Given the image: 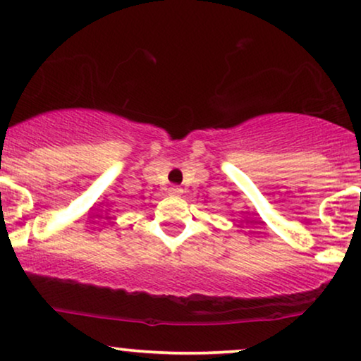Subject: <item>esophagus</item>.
I'll return each mask as SVG.
<instances>
[{"label": "esophagus", "instance_id": "obj_1", "mask_svg": "<svg viewBox=\"0 0 361 361\" xmlns=\"http://www.w3.org/2000/svg\"><path fill=\"white\" fill-rule=\"evenodd\" d=\"M182 192H184V190H182L179 185H172L171 189H169V195L177 197V195H182Z\"/></svg>", "mask_w": 361, "mask_h": 361}]
</instances>
